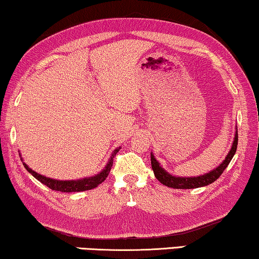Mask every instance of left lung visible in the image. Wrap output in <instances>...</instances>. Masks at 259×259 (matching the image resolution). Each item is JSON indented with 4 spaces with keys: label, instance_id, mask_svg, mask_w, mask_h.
Returning a JSON list of instances; mask_svg holds the SVG:
<instances>
[{
    "label": "left lung",
    "instance_id": "obj_1",
    "mask_svg": "<svg viewBox=\"0 0 259 259\" xmlns=\"http://www.w3.org/2000/svg\"><path fill=\"white\" fill-rule=\"evenodd\" d=\"M237 141H238V135L236 132L235 138H234V143H233L232 149H230V152L228 153V155H227L225 161L222 162L217 169H214L210 171V172L202 175V176H198V177L171 176V175L166 172L164 169L161 168L160 164H158V162L156 161V158L154 157V155L150 154V161H152V168L154 170L155 177H156L163 185L169 186V188H172V189H197V188H201V186L208 185L210 183L215 182L218 178L221 176L227 166H228L233 156L236 153Z\"/></svg>",
    "mask_w": 259,
    "mask_h": 259
}]
</instances>
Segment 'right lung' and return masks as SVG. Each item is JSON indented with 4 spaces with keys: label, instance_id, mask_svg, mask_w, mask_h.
<instances>
[{
    "label": "right lung",
    "instance_id": "right-lung-1",
    "mask_svg": "<svg viewBox=\"0 0 259 259\" xmlns=\"http://www.w3.org/2000/svg\"><path fill=\"white\" fill-rule=\"evenodd\" d=\"M118 152H119V149L114 150V152L112 153V156H111L109 162H107L105 168L103 169V171H101L98 175H96V176L83 178V180H78V181L52 180V178H47L45 176H42V175L37 174L32 169H30L29 166L25 164V163H23V165L25 166V169L29 171V172L32 175L34 178H37L39 182H41L42 184L49 186V188L52 190L60 191V192H81V191H87V190L97 188L99 184H102V183L106 180V177L109 176L111 168H112L113 158H114V156H116Z\"/></svg>",
    "mask_w": 259,
    "mask_h": 259
}]
</instances>
